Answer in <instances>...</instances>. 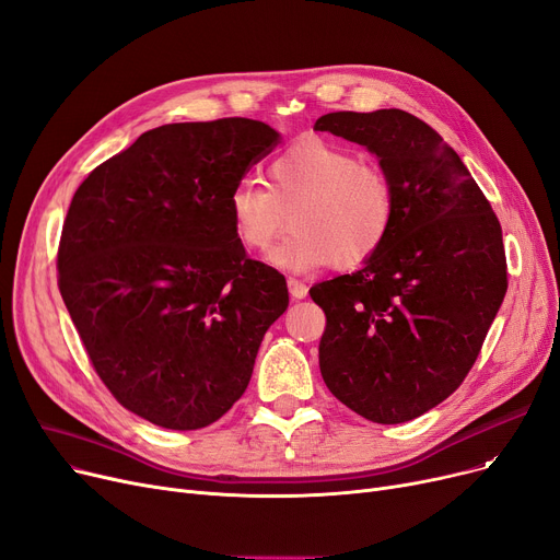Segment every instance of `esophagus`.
Returning a JSON list of instances; mask_svg holds the SVG:
<instances>
[{"label": "esophagus", "mask_w": 560, "mask_h": 560, "mask_svg": "<svg viewBox=\"0 0 560 560\" xmlns=\"http://www.w3.org/2000/svg\"><path fill=\"white\" fill-rule=\"evenodd\" d=\"M288 290H290V298H293V300H304L308 295L306 283H302L298 279H288Z\"/></svg>", "instance_id": "obj_1"}]
</instances>
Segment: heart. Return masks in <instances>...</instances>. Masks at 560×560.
<instances>
[{"label": "heart", "mask_w": 560, "mask_h": 560, "mask_svg": "<svg viewBox=\"0 0 560 560\" xmlns=\"http://www.w3.org/2000/svg\"><path fill=\"white\" fill-rule=\"evenodd\" d=\"M267 262L283 272L323 265L357 267L375 256L396 222V191L380 166L361 162L348 145L304 137L270 164V183L242 176L229 194V214L242 247L260 252L285 229Z\"/></svg>", "instance_id": "obj_1"}]
</instances>
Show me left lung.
<instances>
[{"instance_id": "8db88e82", "label": "left lung", "mask_w": 560, "mask_h": 560, "mask_svg": "<svg viewBox=\"0 0 560 560\" xmlns=\"http://www.w3.org/2000/svg\"><path fill=\"white\" fill-rule=\"evenodd\" d=\"M369 149L396 191V222L361 270L311 288L327 315L320 373L373 423H405L471 371L508 290L501 224L469 168L402 109L315 120Z\"/></svg>"}]
</instances>
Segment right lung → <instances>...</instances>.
Segmentation results:
<instances>
[{
	"label": "right lung",
	"instance_id": "1",
	"mask_svg": "<svg viewBox=\"0 0 560 560\" xmlns=\"http://www.w3.org/2000/svg\"><path fill=\"white\" fill-rule=\"evenodd\" d=\"M277 141L252 118L160 126L70 201L63 304L112 396L160 428L222 419L288 308L283 275L247 258L229 214L233 185Z\"/></svg>",
	"mask_w": 560,
	"mask_h": 560
}]
</instances>
